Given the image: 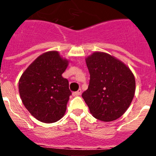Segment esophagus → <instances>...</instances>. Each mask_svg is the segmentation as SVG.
<instances>
[{
	"mask_svg": "<svg viewBox=\"0 0 156 156\" xmlns=\"http://www.w3.org/2000/svg\"><path fill=\"white\" fill-rule=\"evenodd\" d=\"M81 92H82V90H81L80 89H79L77 91L73 92V95L74 96H79V95L81 94Z\"/></svg>",
	"mask_w": 156,
	"mask_h": 156,
	"instance_id": "obj_1",
	"label": "esophagus"
}]
</instances>
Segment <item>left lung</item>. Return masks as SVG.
<instances>
[{"instance_id": "1", "label": "left lung", "mask_w": 156, "mask_h": 156, "mask_svg": "<svg viewBox=\"0 0 156 156\" xmlns=\"http://www.w3.org/2000/svg\"><path fill=\"white\" fill-rule=\"evenodd\" d=\"M86 63L90 81L83 98L94 118L104 122L115 120L133 100L134 76L122 62L103 52H94Z\"/></svg>"}]
</instances>
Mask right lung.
<instances>
[{"instance_id":"right-lung-1","label":"right lung","mask_w":156,"mask_h":156,"mask_svg":"<svg viewBox=\"0 0 156 156\" xmlns=\"http://www.w3.org/2000/svg\"><path fill=\"white\" fill-rule=\"evenodd\" d=\"M67 66L68 61L58 52L48 51L37 58L19 80L23 105L41 122H57L66 112L72 94L68 80L62 76Z\"/></svg>"}]
</instances>
